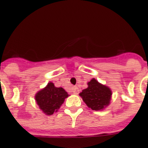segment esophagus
I'll use <instances>...</instances> for the list:
<instances>
[{"instance_id":"34e87169","label":"esophagus","mask_w":148,"mask_h":148,"mask_svg":"<svg viewBox=\"0 0 148 148\" xmlns=\"http://www.w3.org/2000/svg\"><path fill=\"white\" fill-rule=\"evenodd\" d=\"M72 91H73V93L74 94V95H78L79 90L77 87H73V89H72Z\"/></svg>"}]
</instances>
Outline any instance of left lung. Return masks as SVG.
Returning a JSON list of instances; mask_svg holds the SVG:
<instances>
[{"instance_id":"8db88e82","label":"left lung","mask_w":148,"mask_h":148,"mask_svg":"<svg viewBox=\"0 0 148 148\" xmlns=\"http://www.w3.org/2000/svg\"><path fill=\"white\" fill-rule=\"evenodd\" d=\"M79 96L91 110H103L110 103L112 91L108 86L92 79L88 82L87 88L82 90Z\"/></svg>"}]
</instances>
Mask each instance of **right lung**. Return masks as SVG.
Segmentation results:
<instances>
[{"mask_svg": "<svg viewBox=\"0 0 148 148\" xmlns=\"http://www.w3.org/2000/svg\"><path fill=\"white\" fill-rule=\"evenodd\" d=\"M69 96L63 88L55 87L54 84L50 82L44 88L35 94V99L39 109L46 115L51 116L58 111L65 99Z\"/></svg>", "mask_w": 148, "mask_h": 148, "instance_id": "obj_1", "label": "right lung"}]
</instances>
